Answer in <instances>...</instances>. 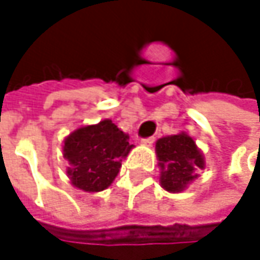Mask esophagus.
Listing matches in <instances>:
<instances>
[{"mask_svg": "<svg viewBox=\"0 0 260 260\" xmlns=\"http://www.w3.org/2000/svg\"><path fill=\"white\" fill-rule=\"evenodd\" d=\"M153 143H155V137H147V138L141 140V144H144V146H152Z\"/></svg>", "mask_w": 260, "mask_h": 260, "instance_id": "esophagus-1", "label": "esophagus"}]
</instances>
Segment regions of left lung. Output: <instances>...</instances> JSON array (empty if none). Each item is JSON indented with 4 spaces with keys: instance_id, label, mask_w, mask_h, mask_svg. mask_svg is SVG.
<instances>
[{
    "instance_id": "1",
    "label": "left lung",
    "mask_w": 260,
    "mask_h": 260,
    "mask_svg": "<svg viewBox=\"0 0 260 260\" xmlns=\"http://www.w3.org/2000/svg\"><path fill=\"white\" fill-rule=\"evenodd\" d=\"M156 155L161 167V185L170 192L182 191L205 167L203 155L186 134L159 138Z\"/></svg>"
}]
</instances>
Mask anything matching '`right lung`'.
<instances>
[{"instance_id": "add662e5", "label": "right lung", "mask_w": 260, "mask_h": 260, "mask_svg": "<svg viewBox=\"0 0 260 260\" xmlns=\"http://www.w3.org/2000/svg\"><path fill=\"white\" fill-rule=\"evenodd\" d=\"M129 137L111 120H102L72 132L64 140V158L72 183L84 191L98 192L111 185L129 153Z\"/></svg>"}]
</instances>
